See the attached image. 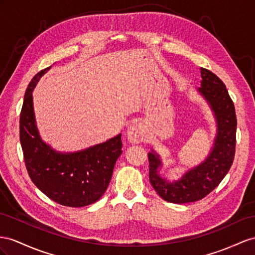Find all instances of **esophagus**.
Wrapping results in <instances>:
<instances>
[{
    "label": "esophagus",
    "instance_id": "esophagus-1",
    "mask_svg": "<svg viewBox=\"0 0 255 255\" xmlns=\"http://www.w3.org/2000/svg\"><path fill=\"white\" fill-rule=\"evenodd\" d=\"M127 138L130 143L133 144H138L144 139V131L140 125H133L128 129L127 131Z\"/></svg>",
    "mask_w": 255,
    "mask_h": 255
}]
</instances>
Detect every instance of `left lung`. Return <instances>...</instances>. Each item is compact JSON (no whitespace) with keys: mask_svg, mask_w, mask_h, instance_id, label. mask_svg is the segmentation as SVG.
<instances>
[{"mask_svg":"<svg viewBox=\"0 0 255 255\" xmlns=\"http://www.w3.org/2000/svg\"><path fill=\"white\" fill-rule=\"evenodd\" d=\"M200 74L202 81L198 90L210 103L218 122V135L209 157L181 180L170 183L157 174L160 165L158 156L148 154L149 182L162 199L173 204H187L205 198L230 171L235 157L237 119L234 102L225 84L217 75L205 68H200Z\"/></svg>","mask_w":255,"mask_h":255,"instance_id":"8db88e82","label":"left lung"}]
</instances>
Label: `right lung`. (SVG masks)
Here are the masks:
<instances>
[{
	"instance_id": "add662e5",
	"label": "right lung",
	"mask_w": 255,
	"mask_h": 255,
	"mask_svg": "<svg viewBox=\"0 0 255 255\" xmlns=\"http://www.w3.org/2000/svg\"><path fill=\"white\" fill-rule=\"evenodd\" d=\"M49 69L34 75L23 98L19 134L25 168L32 182L51 200L67 207H85L99 200L107 191L122 154V134L72 154L57 153L45 144L35 126L32 90Z\"/></svg>"
}]
</instances>
